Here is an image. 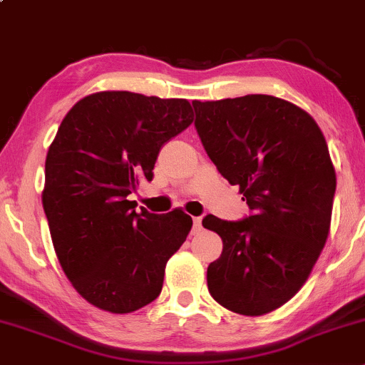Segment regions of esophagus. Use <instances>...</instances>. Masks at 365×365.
I'll list each match as a JSON object with an SVG mask.
<instances>
[{
    "label": "esophagus",
    "instance_id": "1",
    "mask_svg": "<svg viewBox=\"0 0 365 365\" xmlns=\"http://www.w3.org/2000/svg\"><path fill=\"white\" fill-rule=\"evenodd\" d=\"M202 230V217H194V225H192V233L197 235Z\"/></svg>",
    "mask_w": 365,
    "mask_h": 365
}]
</instances>
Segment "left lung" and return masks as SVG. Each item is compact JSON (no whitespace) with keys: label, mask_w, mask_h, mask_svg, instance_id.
<instances>
[{"label":"left lung","mask_w":365,"mask_h":365,"mask_svg":"<svg viewBox=\"0 0 365 365\" xmlns=\"http://www.w3.org/2000/svg\"><path fill=\"white\" fill-rule=\"evenodd\" d=\"M192 106L209 159L250 209L238 221L202 220L223 240L209 293L228 311L261 316L300 290L326 244L336 190L328 144L311 115L273 96Z\"/></svg>","instance_id":"obj_1"}]
</instances>
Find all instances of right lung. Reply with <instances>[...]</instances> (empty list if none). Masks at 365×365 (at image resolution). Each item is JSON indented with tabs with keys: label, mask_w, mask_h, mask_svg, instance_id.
I'll list each match as a JSON object with an SVG mask.
<instances>
[{
	"label": "right lung",
	"mask_w": 365,
	"mask_h": 365,
	"mask_svg": "<svg viewBox=\"0 0 365 365\" xmlns=\"http://www.w3.org/2000/svg\"><path fill=\"white\" fill-rule=\"evenodd\" d=\"M192 120L185 99L98 92L66 113L49 145L43 207L54 250L75 290L103 311L156 300L166 262L190 232L180 209L135 212L128 195L153 180L159 150Z\"/></svg>",
	"instance_id": "right-lung-1"
}]
</instances>
